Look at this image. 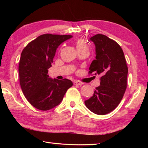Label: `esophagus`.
<instances>
[{
  "label": "esophagus",
  "instance_id": "esophagus-1",
  "mask_svg": "<svg viewBox=\"0 0 148 148\" xmlns=\"http://www.w3.org/2000/svg\"><path fill=\"white\" fill-rule=\"evenodd\" d=\"M74 84L77 85V86H82V85H84V83H83V82H81L79 81H74Z\"/></svg>",
  "mask_w": 148,
  "mask_h": 148
}]
</instances>
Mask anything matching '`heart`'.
Masks as SVG:
<instances>
[{
    "instance_id": "b5f03b06",
    "label": "heart",
    "mask_w": 148,
    "mask_h": 148,
    "mask_svg": "<svg viewBox=\"0 0 148 148\" xmlns=\"http://www.w3.org/2000/svg\"><path fill=\"white\" fill-rule=\"evenodd\" d=\"M76 45H77V48H78V47H84V46H87L86 43V42H85L84 40H82V39L78 40H77L76 42Z\"/></svg>"
}]
</instances>
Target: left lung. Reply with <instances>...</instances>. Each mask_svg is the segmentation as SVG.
Masks as SVG:
<instances>
[{
    "instance_id": "left-lung-1",
    "label": "left lung",
    "mask_w": 148,
    "mask_h": 148,
    "mask_svg": "<svg viewBox=\"0 0 148 148\" xmlns=\"http://www.w3.org/2000/svg\"><path fill=\"white\" fill-rule=\"evenodd\" d=\"M95 46V59L89 67V73L99 75L100 86L94 94L85 101L87 108L98 115H105L116 108L127 88L128 67L119 45L103 34L90 38Z\"/></svg>"
}]
</instances>
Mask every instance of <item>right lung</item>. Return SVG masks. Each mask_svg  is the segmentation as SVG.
Instances as JSON below:
<instances>
[{
  "label": "right lung",
  "mask_w": 148,
  "mask_h": 148,
  "mask_svg": "<svg viewBox=\"0 0 148 148\" xmlns=\"http://www.w3.org/2000/svg\"><path fill=\"white\" fill-rule=\"evenodd\" d=\"M72 37L42 34L22 51L19 64L20 86L27 101L37 109L46 111L58 106L73 85L70 79H52L47 74L57 47Z\"/></svg>",
  "instance_id": "1"
}]
</instances>
